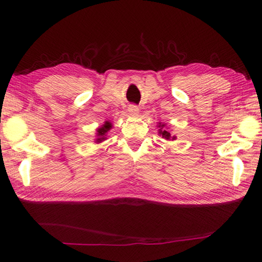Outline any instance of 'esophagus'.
I'll return each mask as SVG.
<instances>
[{
    "label": "esophagus",
    "mask_w": 262,
    "mask_h": 262,
    "mask_svg": "<svg viewBox=\"0 0 262 262\" xmlns=\"http://www.w3.org/2000/svg\"><path fill=\"white\" fill-rule=\"evenodd\" d=\"M139 111H140L139 106H136V105H129V107H128V112H129L130 114H137L139 113Z\"/></svg>",
    "instance_id": "obj_1"
}]
</instances>
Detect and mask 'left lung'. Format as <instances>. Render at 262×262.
Listing matches in <instances>:
<instances>
[{
    "label": "left lung",
    "mask_w": 262,
    "mask_h": 262,
    "mask_svg": "<svg viewBox=\"0 0 262 262\" xmlns=\"http://www.w3.org/2000/svg\"><path fill=\"white\" fill-rule=\"evenodd\" d=\"M162 127H163V126H162ZM159 134H162V136L165 137L166 140H168V139H170V137H171L170 133L166 132V130H159ZM173 139H176V137H172V140H173Z\"/></svg>",
    "instance_id": "8db88e82"
}]
</instances>
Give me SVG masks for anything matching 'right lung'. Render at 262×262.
<instances>
[{"label":"right lung","mask_w":262,"mask_h":262,"mask_svg":"<svg viewBox=\"0 0 262 262\" xmlns=\"http://www.w3.org/2000/svg\"><path fill=\"white\" fill-rule=\"evenodd\" d=\"M111 127H112V125H111V122H108V121H106L105 122V125L103 126V127H100L98 130V136H99V139H97V142H99V141H101V140H104L105 137H104V135H105V133H107V130H110L111 129Z\"/></svg>","instance_id":"add662e5"}]
</instances>
